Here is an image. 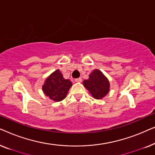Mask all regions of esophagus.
Segmentation results:
<instances>
[{
  "mask_svg": "<svg viewBox=\"0 0 155 155\" xmlns=\"http://www.w3.org/2000/svg\"><path fill=\"white\" fill-rule=\"evenodd\" d=\"M75 82H82V78H78V79H75Z\"/></svg>",
  "mask_w": 155,
  "mask_h": 155,
  "instance_id": "obj_1",
  "label": "esophagus"
}]
</instances>
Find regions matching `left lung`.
Segmentation results:
<instances>
[{
	"label": "left lung",
	"instance_id": "8db88e82",
	"mask_svg": "<svg viewBox=\"0 0 155 155\" xmlns=\"http://www.w3.org/2000/svg\"><path fill=\"white\" fill-rule=\"evenodd\" d=\"M82 83L84 87L96 99H103L110 90L109 80L98 69H94L90 74L88 79L84 80Z\"/></svg>",
	"mask_w": 155,
	"mask_h": 155
}]
</instances>
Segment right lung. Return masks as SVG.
Returning a JSON list of instances; mask_svg holds the SVG:
<instances>
[{
  "mask_svg": "<svg viewBox=\"0 0 155 155\" xmlns=\"http://www.w3.org/2000/svg\"><path fill=\"white\" fill-rule=\"evenodd\" d=\"M73 84L70 80L63 78L60 70H56L46 78L42 90L46 97L58 102L64 99Z\"/></svg>",
  "mask_w": 155,
  "mask_h": 155,
  "instance_id": "right-lung-1",
  "label": "right lung"
}]
</instances>
